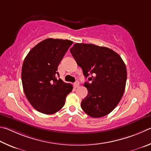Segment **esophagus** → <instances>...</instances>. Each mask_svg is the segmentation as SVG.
Returning <instances> with one entry per match:
<instances>
[{
	"label": "esophagus",
	"mask_w": 151,
	"mask_h": 151,
	"mask_svg": "<svg viewBox=\"0 0 151 151\" xmlns=\"http://www.w3.org/2000/svg\"><path fill=\"white\" fill-rule=\"evenodd\" d=\"M79 86H80V83H79L78 81L74 83V86H75V88H78V87H79Z\"/></svg>",
	"instance_id": "1"
}]
</instances>
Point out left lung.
<instances>
[{
    "mask_svg": "<svg viewBox=\"0 0 151 151\" xmlns=\"http://www.w3.org/2000/svg\"><path fill=\"white\" fill-rule=\"evenodd\" d=\"M83 75L90 83L84 86L88 93L81 107L93 118L107 115L117 107L125 91L127 68L117 53L106 47L76 43L70 49Z\"/></svg>",
    "mask_w": 151,
    "mask_h": 151,
    "instance_id": "left-lung-1",
    "label": "left lung"
}]
</instances>
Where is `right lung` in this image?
Returning a JSON list of instances; mask_svg holds the SVG:
<instances>
[{
	"label": "right lung",
	"instance_id": "right-lung-1",
	"mask_svg": "<svg viewBox=\"0 0 151 151\" xmlns=\"http://www.w3.org/2000/svg\"><path fill=\"white\" fill-rule=\"evenodd\" d=\"M73 42L47 38L32 49L24 60L22 82L26 97L38 111L47 115L63 107L72 91L70 83L59 78L58 67Z\"/></svg>",
	"mask_w": 151,
	"mask_h": 151
}]
</instances>
